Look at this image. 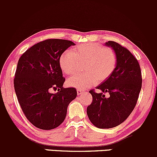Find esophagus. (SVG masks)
<instances>
[{"label":"esophagus","instance_id":"obj_1","mask_svg":"<svg viewBox=\"0 0 157 157\" xmlns=\"http://www.w3.org/2000/svg\"><path fill=\"white\" fill-rule=\"evenodd\" d=\"M77 95H80V94H82V93H84V90L77 89Z\"/></svg>","mask_w":157,"mask_h":157}]
</instances>
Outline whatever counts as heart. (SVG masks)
Instances as JSON below:
<instances>
[{"instance_id": "1", "label": "heart", "mask_w": 157, "mask_h": 157, "mask_svg": "<svg viewBox=\"0 0 157 157\" xmlns=\"http://www.w3.org/2000/svg\"><path fill=\"white\" fill-rule=\"evenodd\" d=\"M85 63V73L68 78V86L85 89L97 80L102 82L112 75L117 63L116 53L111 48L103 47L94 43H86L63 52L59 58V66L65 75H72L77 71L79 63Z\"/></svg>"}]
</instances>
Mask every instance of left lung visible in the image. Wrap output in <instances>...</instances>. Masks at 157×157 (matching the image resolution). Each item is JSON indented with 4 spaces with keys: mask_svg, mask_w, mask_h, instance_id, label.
<instances>
[{
    "mask_svg": "<svg viewBox=\"0 0 157 157\" xmlns=\"http://www.w3.org/2000/svg\"><path fill=\"white\" fill-rule=\"evenodd\" d=\"M113 48L117 57L115 70L109 78L91 90L93 100L87 107L91 123L99 128H111L122 123L128 117L137 102L142 88V73L137 60L127 48L114 41L105 43ZM109 93L106 98L102 93Z\"/></svg>",
    "mask_w": 157,
    "mask_h": 157,
    "instance_id": "8db88e82",
    "label": "left lung"
}]
</instances>
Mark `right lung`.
<instances>
[{
    "label": "right lung",
    "mask_w": 157,
    "mask_h": 157,
    "mask_svg": "<svg viewBox=\"0 0 157 157\" xmlns=\"http://www.w3.org/2000/svg\"><path fill=\"white\" fill-rule=\"evenodd\" d=\"M72 41L48 39L35 44L20 57L14 87L27 120L43 130H51L64 121L69 103L77 97L75 88L63 87L65 78L59 58ZM53 89L58 92L52 94Z\"/></svg>",
    "instance_id": "1"
}]
</instances>
